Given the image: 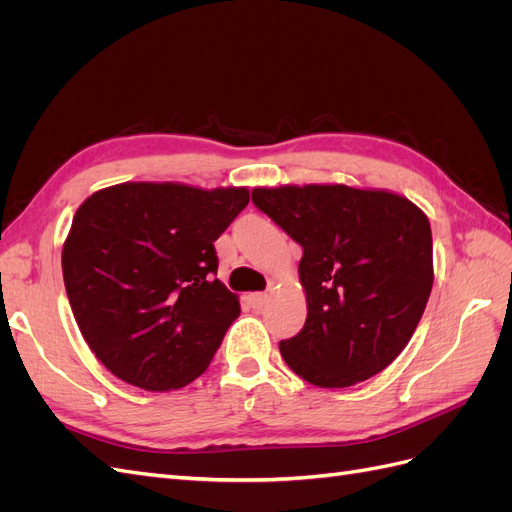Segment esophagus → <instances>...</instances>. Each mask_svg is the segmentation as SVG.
Masks as SVG:
<instances>
[{"mask_svg":"<svg viewBox=\"0 0 512 512\" xmlns=\"http://www.w3.org/2000/svg\"><path fill=\"white\" fill-rule=\"evenodd\" d=\"M250 303H252L254 309H262V307H265V303H267V294L265 292H254L252 297H250Z\"/></svg>","mask_w":512,"mask_h":512,"instance_id":"34e87169","label":"esophagus"}]
</instances>
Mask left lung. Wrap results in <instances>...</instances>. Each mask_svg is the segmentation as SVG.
Segmentation results:
<instances>
[{
	"mask_svg": "<svg viewBox=\"0 0 512 512\" xmlns=\"http://www.w3.org/2000/svg\"><path fill=\"white\" fill-rule=\"evenodd\" d=\"M254 205L303 247V329L280 342L286 365L320 389H346L391 365L433 286L427 215L406 196L350 185L252 190Z\"/></svg>",
	"mask_w": 512,
	"mask_h": 512,
	"instance_id": "1",
	"label": "left lung"
}]
</instances>
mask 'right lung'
Returning a JSON list of instances; mask_svg holds the SVG:
<instances>
[{"instance_id": "obj_1", "label": "right lung", "mask_w": 512, "mask_h": 512, "mask_svg": "<svg viewBox=\"0 0 512 512\" xmlns=\"http://www.w3.org/2000/svg\"><path fill=\"white\" fill-rule=\"evenodd\" d=\"M247 188L128 181L76 209L61 252L72 314L100 363L145 391H175L209 367L239 314L218 241Z\"/></svg>"}]
</instances>
